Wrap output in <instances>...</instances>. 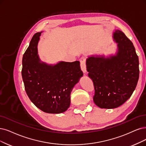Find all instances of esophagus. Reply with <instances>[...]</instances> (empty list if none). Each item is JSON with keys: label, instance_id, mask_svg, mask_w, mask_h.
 Segmentation results:
<instances>
[{"label": "esophagus", "instance_id": "34e87169", "mask_svg": "<svg viewBox=\"0 0 146 146\" xmlns=\"http://www.w3.org/2000/svg\"><path fill=\"white\" fill-rule=\"evenodd\" d=\"M79 61L80 63V67L84 73H85L87 71V68H86V58L85 56H82L79 59Z\"/></svg>", "mask_w": 146, "mask_h": 146}]
</instances>
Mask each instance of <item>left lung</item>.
Wrapping results in <instances>:
<instances>
[{
	"label": "left lung",
	"mask_w": 146,
	"mask_h": 146,
	"mask_svg": "<svg viewBox=\"0 0 146 146\" xmlns=\"http://www.w3.org/2000/svg\"><path fill=\"white\" fill-rule=\"evenodd\" d=\"M114 38L118 43L116 55L87 60L88 76L94 87L93 100L101 108L123 105L131 98L139 79V59L133 43L119 30L114 32Z\"/></svg>",
	"instance_id": "1"
}]
</instances>
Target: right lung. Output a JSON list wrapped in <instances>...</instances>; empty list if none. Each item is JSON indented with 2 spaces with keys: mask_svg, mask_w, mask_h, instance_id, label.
<instances>
[{
  "mask_svg": "<svg viewBox=\"0 0 146 146\" xmlns=\"http://www.w3.org/2000/svg\"><path fill=\"white\" fill-rule=\"evenodd\" d=\"M41 33L34 34L23 56L21 74L25 89L38 108L46 113L59 114L69 108L70 93L83 72L78 61L60 62L55 66L41 62L37 55Z\"/></svg>",
  "mask_w": 146,
  "mask_h": 146,
  "instance_id": "obj_1",
  "label": "right lung"
}]
</instances>
